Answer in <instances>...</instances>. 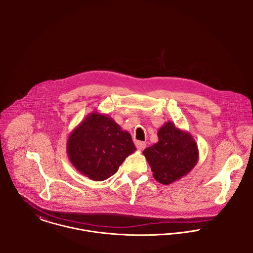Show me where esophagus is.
Segmentation results:
<instances>
[{
	"label": "esophagus",
	"instance_id": "1",
	"mask_svg": "<svg viewBox=\"0 0 253 253\" xmlns=\"http://www.w3.org/2000/svg\"><path fill=\"white\" fill-rule=\"evenodd\" d=\"M135 146L136 148L139 150V151H143L145 148H146V143L143 141H136L135 142Z\"/></svg>",
	"mask_w": 253,
	"mask_h": 253
}]
</instances>
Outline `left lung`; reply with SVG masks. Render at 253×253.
<instances>
[{
	"label": "left lung",
	"instance_id": "left-lung-1",
	"mask_svg": "<svg viewBox=\"0 0 253 253\" xmlns=\"http://www.w3.org/2000/svg\"><path fill=\"white\" fill-rule=\"evenodd\" d=\"M159 141L143 151L153 176L169 185L187 175L199 161V149L190 132L172 122H167L158 130Z\"/></svg>",
	"mask_w": 253,
	"mask_h": 253
}]
</instances>
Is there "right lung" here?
<instances>
[{
	"instance_id": "obj_1",
	"label": "right lung",
	"mask_w": 253,
	"mask_h": 253,
	"mask_svg": "<svg viewBox=\"0 0 253 253\" xmlns=\"http://www.w3.org/2000/svg\"><path fill=\"white\" fill-rule=\"evenodd\" d=\"M66 150L74 168L93 181L108 179L136 148L131 136L107 115L94 111L70 133Z\"/></svg>"
}]
</instances>
